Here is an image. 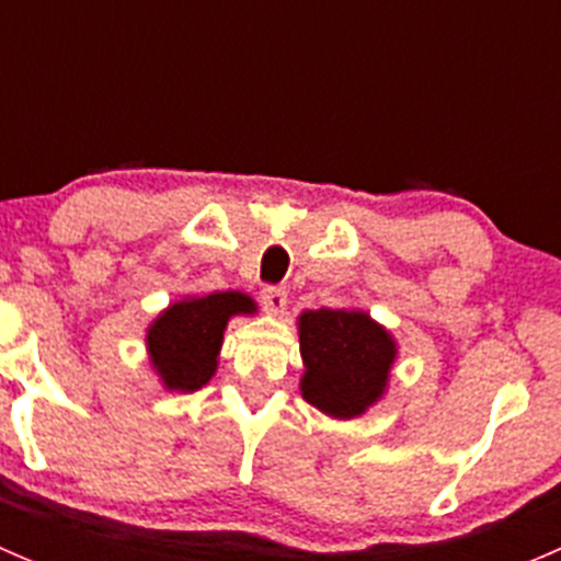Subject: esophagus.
<instances>
[{
	"label": "esophagus",
	"mask_w": 561,
	"mask_h": 561,
	"mask_svg": "<svg viewBox=\"0 0 561 561\" xmlns=\"http://www.w3.org/2000/svg\"><path fill=\"white\" fill-rule=\"evenodd\" d=\"M260 298H263V307L268 309L271 314L285 312V307H287V290H285V287H263Z\"/></svg>",
	"instance_id": "1"
}]
</instances>
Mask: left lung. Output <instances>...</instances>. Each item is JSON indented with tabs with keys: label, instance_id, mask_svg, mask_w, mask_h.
Wrapping results in <instances>:
<instances>
[{
	"label": "left lung",
	"instance_id": "1",
	"mask_svg": "<svg viewBox=\"0 0 561 561\" xmlns=\"http://www.w3.org/2000/svg\"><path fill=\"white\" fill-rule=\"evenodd\" d=\"M301 396L333 421L366 415L386 399L399 342L364 309H307L298 314Z\"/></svg>",
	"mask_w": 561,
	"mask_h": 561
}]
</instances>
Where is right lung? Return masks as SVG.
Returning a JSON list of instances; mask_svg holds the SVG:
<instances>
[{"instance_id":"obj_1","label":"right lung","mask_w":561,"mask_h":561,"mask_svg":"<svg viewBox=\"0 0 561 561\" xmlns=\"http://www.w3.org/2000/svg\"><path fill=\"white\" fill-rule=\"evenodd\" d=\"M241 314H257L254 298L241 290L184 296L168 304L146 328V355L162 388L192 393L211 382L228 322Z\"/></svg>"}]
</instances>
